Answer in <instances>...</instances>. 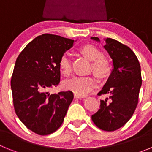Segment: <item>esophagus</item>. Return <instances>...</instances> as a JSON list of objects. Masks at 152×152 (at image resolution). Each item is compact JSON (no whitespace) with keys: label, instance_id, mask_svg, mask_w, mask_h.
Returning <instances> with one entry per match:
<instances>
[{"label":"esophagus","instance_id":"esophagus-1","mask_svg":"<svg viewBox=\"0 0 152 152\" xmlns=\"http://www.w3.org/2000/svg\"><path fill=\"white\" fill-rule=\"evenodd\" d=\"M74 96H75V98H77V99H78V98H82V97H83L82 96H80V95L76 94H75V95H74Z\"/></svg>","mask_w":152,"mask_h":152}]
</instances>
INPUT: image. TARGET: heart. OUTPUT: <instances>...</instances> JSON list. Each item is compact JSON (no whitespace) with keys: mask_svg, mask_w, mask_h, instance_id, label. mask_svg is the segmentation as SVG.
<instances>
[{"mask_svg":"<svg viewBox=\"0 0 152 152\" xmlns=\"http://www.w3.org/2000/svg\"><path fill=\"white\" fill-rule=\"evenodd\" d=\"M80 52L92 61L91 68L96 76L105 77L110 73L112 65L110 60L103 56L101 51L94 45H85L80 48ZM60 70L64 75L72 72V61L67 53L61 55L58 61ZM64 88L76 94L84 96L96 87V81L91 76H74L66 79L63 83Z\"/></svg>","mask_w":152,"mask_h":152,"instance_id":"obj_1","label":"heart"}]
</instances>
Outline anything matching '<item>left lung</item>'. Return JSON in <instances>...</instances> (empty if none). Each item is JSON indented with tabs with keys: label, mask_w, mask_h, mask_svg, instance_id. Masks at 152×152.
I'll return each instance as SVG.
<instances>
[{
	"label": "left lung",
	"mask_w": 152,
	"mask_h": 152,
	"mask_svg": "<svg viewBox=\"0 0 152 152\" xmlns=\"http://www.w3.org/2000/svg\"><path fill=\"white\" fill-rule=\"evenodd\" d=\"M91 39L99 42L97 37ZM104 49L113 59V69L98 95H110L100 100V109L91 116L98 128L113 132L121 128L132 116L139 102L142 86L139 61L129 47L119 41L107 38Z\"/></svg>",
	"instance_id": "obj_1"
}]
</instances>
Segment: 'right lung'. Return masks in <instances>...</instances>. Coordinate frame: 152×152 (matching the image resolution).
I'll return each instance as SVG.
<instances>
[{
  "instance_id": "add662e5",
  "label": "right lung",
  "mask_w": 152,
  "mask_h": 152,
  "mask_svg": "<svg viewBox=\"0 0 152 152\" xmlns=\"http://www.w3.org/2000/svg\"><path fill=\"white\" fill-rule=\"evenodd\" d=\"M73 43L70 39L45 33L31 41L16 60L10 81L14 110L38 135H49L59 128L73 100L71 91L48 92L59 84V58Z\"/></svg>"
}]
</instances>
